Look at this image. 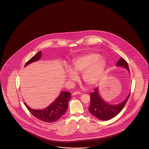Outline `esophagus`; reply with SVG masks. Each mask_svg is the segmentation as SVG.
I'll return each instance as SVG.
<instances>
[{"mask_svg": "<svg viewBox=\"0 0 149 149\" xmlns=\"http://www.w3.org/2000/svg\"><path fill=\"white\" fill-rule=\"evenodd\" d=\"M81 93H80V92H79V91H75V92H74L72 94V95H79V94H80Z\"/></svg>", "mask_w": 149, "mask_h": 149, "instance_id": "1", "label": "esophagus"}]
</instances>
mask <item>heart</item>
<instances>
[{
  "mask_svg": "<svg viewBox=\"0 0 149 149\" xmlns=\"http://www.w3.org/2000/svg\"><path fill=\"white\" fill-rule=\"evenodd\" d=\"M107 60L101 55L94 52L84 54L72 61V67L67 66L65 73L70 81H77V74L82 73L84 82L89 85L99 83L103 77L107 68Z\"/></svg>",
  "mask_w": 149,
  "mask_h": 149,
  "instance_id": "b5f03b06",
  "label": "heart"
}]
</instances>
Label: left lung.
Returning <instances> with one entry per match:
<instances>
[{"mask_svg":"<svg viewBox=\"0 0 149 149\" xmlns=\"http://www.w3.org/2000/svg\"><path fill=\"white\" fill-rule=\"evenodd\" d=\"M117 66L123 67L130 72L129 65L124 59L121 58L116 64ZM130 94L125 100L118 104H109L105 101L99 94L98 88L94 90L90 94V105L89 110L90 113L96 118L102 121H107L113 119L119 114L124 107L129 99Z\"/></svg>","mask_w":149,"mask_h":149,"instance_id":"1","label":"left lung"}]
</instances>
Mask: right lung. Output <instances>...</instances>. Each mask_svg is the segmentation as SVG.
Wrapping results in <instances>:
<instances>
[{
  "label": "right lung",
  "mask_w": 149,
  "mask_h": 149,
  "mask_svg": "<svg viewBox=\"0 0 149 149\" xmlns=\"http://www.w3.org/2000/svg\"><path fill=\"white\" fill-rule=\"evenodd\" d=\"M42 52L40 51L32 57L25 65H28L31 63L39 60L41 58ZM71 99V93L69 91H61L56 100L48 107L42 109H33L26 105L24 104L31 113L36 118L45 123H53L60 118L65 113L68 107V101Z\"/></svg>",
  "instance_id": "right-lung-1"
}]
</instances>
